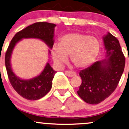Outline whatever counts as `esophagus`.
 Segmentation results:
<instances>
[{
    "instance_id": "obj_1",
    "label": "esophagus",
    "mask_w": 129,
    "mask_h": 129,
    "mask_svg": "<svg viewBox=\"0 0 129 129\" xmlns=\"http://www.w3.org/2000/svg\"><path fill=\"white\" fill-rule=\"evenodd\" d=\"M66 75L69 77H73V76H76V73L75 72H72V71H66L65 72Z\"/></svg>"
}]
</instances>
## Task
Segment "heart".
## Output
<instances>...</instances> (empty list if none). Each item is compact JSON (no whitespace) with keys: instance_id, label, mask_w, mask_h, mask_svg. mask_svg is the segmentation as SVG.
<instances>
[{"instance_id":"obj_1","label":"heart","mask_w":129,"mask_h":129,"mask_svg":"<svg viewBox=\"0 0 129 129\" xmlns=\"http://www.w3.org/2000/svg\"><path fill=\"white\" fill-rule=\"evenodd\" d=\"M100 49V43L95 38L84 34L70 33L60 38L59 45H54L51 53L58 65L67 62L70 55V62L75 67L84 69L94 63Z\"/></svg>"}]
</instances>
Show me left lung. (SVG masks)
Segmentation results:
<instances>
[{
	"mask_svg": "<svg viewBox=\"0 0 129 129\" xmlns=\"http://www.w3.org/2000/svg\"><path fill=\"white\" fill-rule=\"evenodd\" d=\"M103 39L106 59L80 72L82 83L77 93L89 104H98L112 94L125 67V56L118 40L109 32Z\"/></svg>",
	"mask_w": 129,
	"mask_h": 129,
	"instance_id": "1",
	"label": "left lung"
}]
</instances>
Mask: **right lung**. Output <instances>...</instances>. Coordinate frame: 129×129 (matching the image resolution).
I'll return each instance as SVG.
<instances>
[{
  "label": "right lung",
  "mask_w": 129,
  "mask_h": 129,
  "mask_svg": "<svg viewBox=\"0 0 129 129\" xmlns=\"http://www.w3.org/2000/svg\"><path fill=\"white\" fill-rule=\"evenodd\" d=\"M56 24L46 22H35L17 32L13 38L5 57V63L8 79L14 89L23 98L36 100L42 98L51 90L55 73L49 63H46L43 72L30 80H22L13 72L10 58L15 45L22 39L34 38L43 41L51 49L54 45V31ZM50 53V51H49Z\"/></svg>",
  "instance_id": "1"
}]
</instances>
